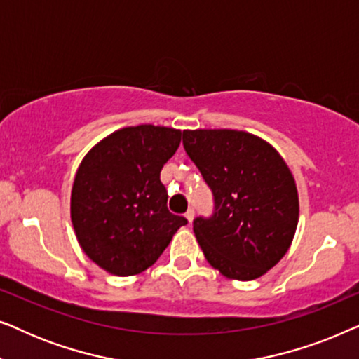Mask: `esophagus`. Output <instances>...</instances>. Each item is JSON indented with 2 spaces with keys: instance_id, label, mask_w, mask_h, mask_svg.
Here are the masks:
<instances>
[{
  "instance_id": "1",
  "label": "esophagus",
  "mask_w": 359,
  "mask_h": 359,
  "mask_svg": "<svg viewBox=\"0 0 359 359\" xmlns=\"http://www.w3.org/2000/svg\"><path fill=\"white\" fill-rule=\"evenodd\" d=\"M184 217H186V219H188V222H189V224H191V222H193V219H194V209H189V210H188V212H186V214H184Z\"/></svg>"
}]
</instances>
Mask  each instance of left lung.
I'll return each mask as SVG.
<instances>
[{
  "mask_svg": "<svg viewBox=\"0 0 359 359\" xmlns=\"http://www.w3.org/2000/svg\"><path fill=\"white\" fill-rule=\"evenodd\" d=\"M183 147L214 196L212 215L193 222L205 259L230 279L263 276L297 227V188L286 161L243 130H184Z\"/></svg>",
  "mask_w": 359,
  "mask_h": 359,
  "instance_id": "8db88e82",
  "label": "left lung"
}]
</instances>
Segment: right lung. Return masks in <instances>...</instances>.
<instances>
[{"label":"right lung","instance_id":"right-lung-1","mask_svg":"<svg viewBox=\"0 0 359 359\" xmlns=\"http://www.w3.org/2000/svg\"><path fill=\"white\" fill-rule=\"evenodd\" d=\"M181 130L142 124L112 132L83 158L72 189L78 243L97 266L132 276L151 266L188 220L166 208L160 171Z\"/></svg>","mask_w":359,"mask_h":359}]
</instances>
